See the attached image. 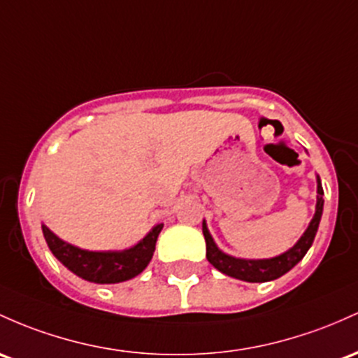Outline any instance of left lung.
<instances>
[{
  "label": "left lung",
  "mask_w": 358,
  "mask_h": 358,
  "mask_svg": "<svg viewBox=\"0 0 358 358\" xmlns=\"http://www.w3.org/2000/svg\"><path fill=\"white\" fill-rule=\"evenodd\" d=\"M323 187H321V180L317 176V197H316V212H314V217L309 222L308 229L304 231L299 241L292 246V248L285 251V253L278 255L273 258H265V260H245V258H234L231 255H226L224 251L217 248V245L212 239L209 229H207L206 221L202 222V233L206 238V246H207V260L219 272L224 275H229L233 278H239V280L245 282H268L275 280V278L282 277L284 273H287L290 268L299 263L304 255L308 253V250L311 248L314 236L317 233V226H320L321 215H323Z\"/></svg>",
  "instance_id": "left-lung-1"
}]
</instances>
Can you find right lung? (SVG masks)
Masks as SVG:
<instances>
[{"mask_svg":"<svg viewBox=\"0 0 358 358\" xmlns=\"http://www.w3.org/2000/svg\"><path fill=\"white\" fill-rule=\"evenodd\" d=\"M163 224H156L137 245L122 251H88L57 238L42 224L47 246L66 268L95 284H119L134 278L148 266L155 253Z\"/></svg>","mask_w":358,"mask_h":358,"instance_id":"right-lung-1","label":"right lung"}]
</instances>
